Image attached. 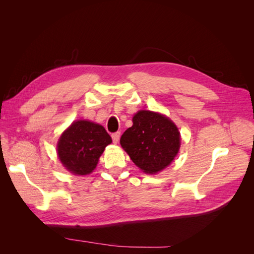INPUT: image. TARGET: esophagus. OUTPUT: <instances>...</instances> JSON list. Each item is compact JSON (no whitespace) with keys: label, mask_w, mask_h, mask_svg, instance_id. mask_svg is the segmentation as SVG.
Wrapping results in <instances>:
<instances>
[{"label":"esophagus","mask_w":254,"mask_h":254,"mask_svg":"<svg viewBox=\"0 0 254 254\" xmlns=\"http://www.w3.org/2000/svg\"><path fill=\"white\" fill-rule=\"evenodd\" d=\"M112 141H113V143L114 144H117L118 142H119V140H120V136H121V133L120 132H114V133H112Z\"/></svg>","instance_id":"34e87169"}]
</instances>
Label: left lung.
Masks as SVG:
<instances>
[{
  "mask_svg": "<svg viewBox=\"0 0 254 254\" xmlns=\"http://www.w3.org/2000/svg\"><path fill=\"white\" fill-rule=\"evenodd\" d=\"M133 125L121 136V145L146 174H157L172 163L180 148V132L174 122L158 112L140 110Z\"/></svg>",
  "mask_w": 254,
  "mask_h": 254,
  "instance_id": "1",
  "label": "left lung"
}]
</instances>
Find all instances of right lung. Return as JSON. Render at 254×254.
Returning a JSON list of instances; mask_svg holds the SVG:
<instances>
[{
	"label": "right lung",
	"mask_w": 254,
	"mask_h": 254,
	"mask_svg": "<svg viewBox=\"0 0 254 254\" xmlns=\"http://www.w3.org/2000/svg\"><path fill=\"white\" fill-rule=\"evenodd\" d=\"M111 142V136L102 125L80 120L73 122L61 134L57 153L66 171L74 175H89Z\"/></svg>",
	"instance_id": "obj_1"
}]
</instances>
